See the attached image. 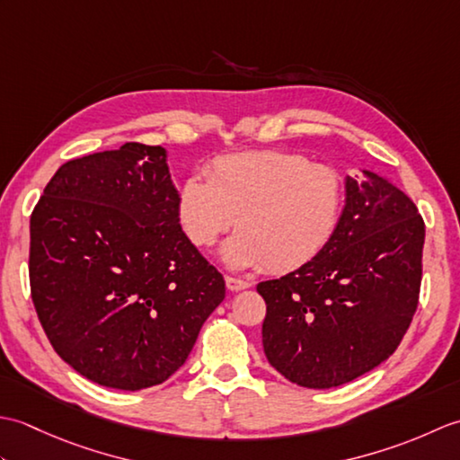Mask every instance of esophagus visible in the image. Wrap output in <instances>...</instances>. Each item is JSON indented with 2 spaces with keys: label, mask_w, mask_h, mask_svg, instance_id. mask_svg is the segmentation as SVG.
Returning a JSON list of instances; mask_svg holds the SVG:
<instances>
[{
  "label": "esophagus",
  "mask_w": 460,
  "mask_h": 460,
  "mask_svg": "<svg viewBox=\"0 0 460 460\" xmlns=\"http://www.w3.org/2000/svg\"><path fill=\"white\" fill-rule=\"evenodd\" d=\"M225 285L231 292H239V290H245L251 287L249 280H243V279H235V277H225Z\"/></svg>",
  "instance_id": "esophagus-1"
}]
</instances>
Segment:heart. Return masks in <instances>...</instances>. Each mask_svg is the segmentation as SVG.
Wrapping results in <instances>:
<instances>
[{
  "instance_id": "heart-1",
  "label": "heart",
  "mask_w": 460,
  "mask_h": 460,
  "mask_svg": "<svg viewBox=\"0 0 460 460\" xmlns=\"http://www.w3.org/2000/svg\"><path fill=\"white\" fill-rule=\"evenodd\" d=\"M341 205L334 170L275 150L219 155L209 180L188 175L178 191V217L195 247L215 245L235 223L239 233L221 251L225 265L272 275L302 269L328 247Z\"/></svg>"
}]
</instances>
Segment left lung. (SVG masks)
<instances>
[{"instance_id": "obj_1", "label": "left lung", "mask_w": 460, "mask_h": 460, "mask_svg": "<svg viewBox=\"0 0 460 460\" xmlns=\"http://www.w3.org/2000/svg\"><path fill=\"white\" fill-rule=\"evenodd\" d=\"M425 223L385 175L346 178V205L328 247L308 265L259 282L262 348L288 381L328 389L379 366L411 324Z\"/></svg>"}]
</instances>
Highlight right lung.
I'll list each match as a JSON object with an SVG mask.
<instances>
[{
	"mask_svg": "<svg viewBox=\"0 0 460 460\" xmlns=\"http://www.w3.org/2000/svg\"><path fill=\"white\" fill-rule=\"evenodd\" d=\"M162 146L63 164L31 213L29 282L55 351L124 392L175 374L225 298L221 272L185 237Z\"/></svg>",
	"mask_w": 460,
	"mask_h": 460,
	"instance_id": "1",
	"label": "right lung"
}]
</instances>
